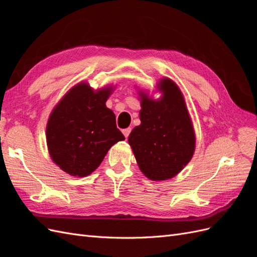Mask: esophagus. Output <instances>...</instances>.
<instances>
[{"mask_svg":"<svg viewBox=\"0 0 257 257\" xmlns=\"http://www.w3.org/2000/svg\"><path fill=\"white\" fill-rule=\"evenodd\" d=\"M131 128L128 127V128H124V130H122V133H123V135L125 136V138H127L128 137V135H130V133H131Z\"/></svg>","mask_w":257,"mask_h":257,"instance_id":"obj_1","label":"esophagus"}]
</instances>
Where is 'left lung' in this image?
I'll return each mask as SVG.
<instances>
[{
    "mask_svg": "<svg viewBox=\"0 0 257 257\" xmlns=\"http://www.w3.org/2000/svg\"><path fill=\"white\" fill-rule=\"evenodd\" d=\"M162 92L153 99L138 91L141 125L128 136L142 173L150 180L163 181L177 176L188 165L195 151V132L181 90L169 78L158 83Z\"/></svg>",
    "mask_w": 257,
    "mask_h": 257,
    "instance_id": "left-lung-1",
    "label": "left lung"
}]
</instances>
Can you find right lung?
<instances>
[{
  "instance_id": "right-lung-1",
  "label": "right lung",
  "mask_w": 257,
  "mask_h": 257,
  "mask_svg": "<svg viewBox=\"0 0 257 257\" xmlns=\"http://www.w3.org/2000/svg\"><path fill=\"white\" fill-rule=\"evenodd\" d=\"M114 90L107 85L94 90L79 82L53 108L46 127L51 160L74 177L91 175L103 162L108 150L124 136L116 128L115 115L106 107Z\"/></svg>"
}]
</instances>
